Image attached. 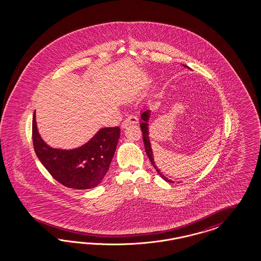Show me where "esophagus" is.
Listing matches in <instances>:
<instances>
[{
  "instance_id": "obj_1",
  "label": "esophagus",
  "mask_w": 261,
  "mask_h": 261,
  "mask_svg": "<svg viewBox=\"0 0 261 261\" xmlns=\"http://www.w3.org/2000/svg\"><path fill=\"white\" fill-rule=\"evenodd\" d=\"M139 122V119L134 116V115H130V116H128L126 119L123 120V122H122V124H121V127L122 128H125V127L128 126V125H130V124H137Z\"/></svg>"
}]
</instances>
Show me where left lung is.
<instances>
[{"label":"left lung","mask_w":261,"mask_h":261,"mask_svg":"<svg viewBox=\"0 0 261 261\" xmlns=\"http://www.w3.org/2000/svg\"><path fill=\"white\" fill-rule=\"evenodd\" d=\"M182 66L187 67L188 69H190V67H188L187 65H182ZM149 117H150V110H148V109L143 111L142 115H141V119H141V129H142V139H143V143H144V147H145V152H146L148 158L150 160L151 164L155 167V169L157 170L159 175L166 182H173L171 180H168L166 176L160 171V169L155 165L154 158H153V151H152L150 141H149V136H148L149 135V132H148V120H149Z\"/></svg>","instance_id":"obj_1"}]
</instances>
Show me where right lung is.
Listing matches in <instances>:
<instances>
[{"label":"right lung","instance_id":"obj_1","mask_svg":"<svg viewBox=\"0 0 261 261\" xmlns=\"http://www.w3.org/2000/svg\"><path fill=\"white\" fill-rule=\"evenodd\" d=\"M120 136L117 127L101 128L82 146L65 150L53 148L40 137L35 112L32 119V142L37 157L57 182L75 190L95 188L109 169Z\"/></svg>","mask_w":261,"mask_h":261}]
</instances>
